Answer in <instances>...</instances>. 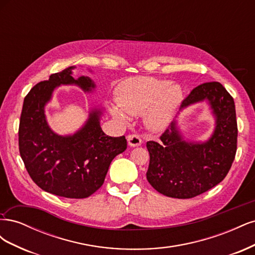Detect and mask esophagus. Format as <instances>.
Segmentation results:
<instances>
[{
	"instance_id": "1",
	"label": "esophagus",
	"mask_w": 255,
	"mask_h": 255,
	"mask_svg": "<svg viewBox=\"0 0 255 255\" xmlns=\"http://www.w3.org/2000/svg\"><path fill=\"white\" fill-rule=\"evenodd\" d=\"M128 143L129 146H132V148H134V146H139L141 144V139L138 135L133 134L128 137Z\"/></svg>"
}]
</instances>
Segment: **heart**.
<instances>
[{
	"mask_svg": "<svg viewBox=\"0 0 255 255\" xmlns=\"http://www.w3.org/2000/svg\"><path fill=\"white\" fill-rule=\"evenodd\" d=\"M182 102L183 90L180 85L139 76L120 85L117 101L109 104V111L112 117L120 123H128L130 115L143 113L145 126L159 132L170 126Z\"/></svg>",
	"mask_w": 255,
	"mask_h": 255,
	"instance_id": "heart-1",
	"label": "heart"
}]
</instances>
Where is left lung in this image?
Listing matches in <instances>:
<instances>
[{"mask_svg":"<svg viewBox=\"0 0 255 255\" xmlns=\"http://www.w3.org/2000/svg\"><path fill=\"white\" fill-rule=\"evenodd\" d=\"M203 102L215 122L206 140L186 138L179 121H173L158 142H146V180L161 195L176 199L201 195L225 179L232 166L237 148L234 100L220 83H204L190 92L180 110Z\"/></svg>","mask_w":255,"mask_h":255,"instance_id":"obj_1","label":"left lung"}]
</instances>
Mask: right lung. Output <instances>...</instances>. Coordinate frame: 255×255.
Returning <instances> with one entry per match:
<instances>
[{
    "label": "right lung",
    "mask_w": 255,
    "mask_h": 255,
    "mask_svg": "<svg viewBox=\"0 0 255 255\" xmlns=\"http://www.w3.org/2000/svg\"><path fill=\"white\" fill-rule=\"evenodd\" d=\"M71 66L51 74L24 99L19 126V150L32 180L42 190L65 198H87L102 186L112 160L127 149L125 136H107L100 126L104 110L90 107L87 120L73 134L51 128L45 106L59 86H76L92 94L96 83L88 76L73 78ZM92 72L91 70H89Z\"/></svg>",
    "instance_id": "obj_1"
}]
</instances>
